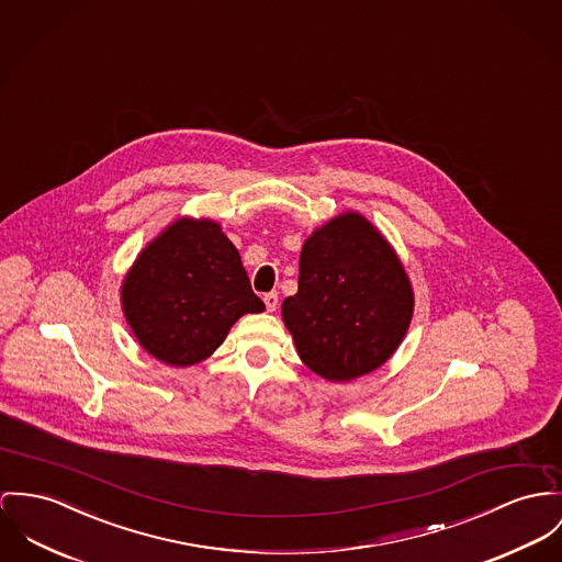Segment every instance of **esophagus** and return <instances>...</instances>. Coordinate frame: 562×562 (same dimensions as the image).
<instances>
[{
	"label": "esophagus",
	"instance_id": "obj_1",
	"mask_svg": "<svg viewBox=\"0 0 562 562\" xmlns=\"http://www.w3.org/2000/svg\"><path fill=\"white\" fill-rule=\"evenodd\" d=\"M262 302H265L269 312H273V310L278 307V293H267V295L262 297Z\"/></svg>",
	"mask_w": 562,
	"mask_h": 562
}]
</instances>
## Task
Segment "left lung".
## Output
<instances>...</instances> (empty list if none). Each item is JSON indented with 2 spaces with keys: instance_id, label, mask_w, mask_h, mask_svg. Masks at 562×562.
Returning <instances> with one entry per match:
<instances>
[{
  "instance_id": "obj_1",
  "label": "left lung",
  "mask_w": 562,
  "mask_h": 562,
  "mask_svg": "<svg viewBox=\"0 0 562 562\" xmlns=\"http://www.w3.org/2000/svg\"><path fill=\"white\" fill-rule=\"evenodd\" d=\"M413 289L387 239L348 212L303 244L300 291L282 318L303 363L327 381H350L383 366L406 336Z\"/></svg>"
}]
</instances>
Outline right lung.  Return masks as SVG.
Here are the masks:
<instances>
[{
	"label": "right lung",
	"mask_w": 562,
	"mask_h": 562,
	"mask_svg": "<svg viewBox=\"0 0 562 562\" xmlns=\"http://www.w3.org/2000/svg\"><path fill=\"white\" fill-rule=\"evenodd\" d=\"M122 305L140 346L179 368L207 359L239 316L265 310L220 224L192 217H179L138 255Z\"/></svg>",
	"instance_id": "add662e5"
}]
</instances>
